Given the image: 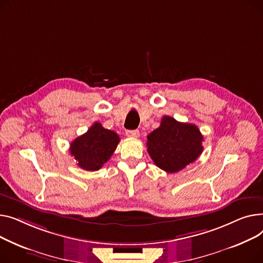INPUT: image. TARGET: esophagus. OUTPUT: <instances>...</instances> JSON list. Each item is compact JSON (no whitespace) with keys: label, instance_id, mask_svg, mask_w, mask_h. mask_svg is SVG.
Masks as SVG:
<instances>
[{"label":"esophagus","instance_id":"esophagus-1","mask_svg":"<svg viewBox=\"0 0 263 263\" xmlns=\"http://www.w3.org/2000/svg\"><path fill=\"white\" fill-rule=\"evenodd\" d=\"M126 136L128 138H138L139 136H140V132L135 129V130H127L126 132Z\"/></svg>","mask_w":263,"mask_h":263}]
</instances>
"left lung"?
Returning <instances> with one entry per match:
<instances>
[{
	"mask_svg": "<svg viewBox=\"0 0 263 263\" xmlns=\"http://www.w3.org/2000/svg\"><path fill=\"white\" fill-rule=\"evenodd\" d=\"M203 140L196 125L164 116L160 126L147 136L146 146L154 163L167 173H176L202 154Z\"/></svg>",
	"mask_w": 263,
	"mask_h": 263,
	"instance_id": "left-lung-1",
	"label": "left lung"
}]
</instances>
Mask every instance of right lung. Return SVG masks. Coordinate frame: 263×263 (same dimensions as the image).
Returning a JSON list of instances; mask_svg holds the SVG:
<instances>
[{"label": "right lung", "mask_w": 263, "mask_h": 263, "mask_svg": "<svg viewBox=\"0 0 263 263\" xmlns=\"http://www.w3.org/2000/svg\"><path fill=\"white\" fill-rule=\"evenodd\" d=\"M119 136L96 122L87 133L77 137L70 144V153L77 165L87 171H98L115 153Z\"/></svg>", "instance_id": "obj_1"}]
</instances>
